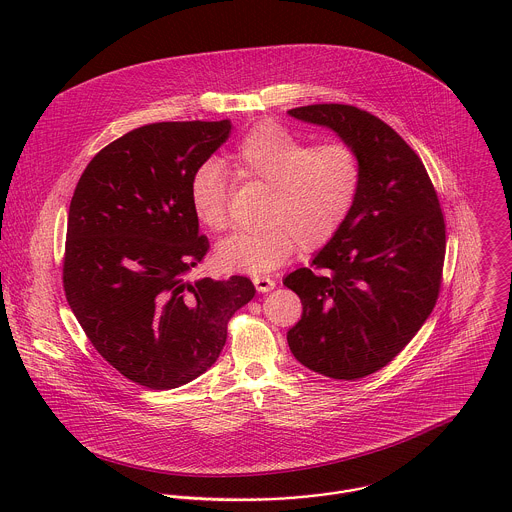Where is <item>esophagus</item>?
<instances>
[{"label":"esophagus","mask_w":512,"mask_h":512,"mask_svg":"<svg viewBox=\"0 0 512 512\" xmlns=\"http://www.w3.org/2000/svg\"><path fill=\"white\" fill-rule=\"evenodd\" d=\"M253 283H255L259 293H269V291L275 289V281L271 277H265V275L263 277H253Z\"/></svg>","instance_id":"1"}]
</instances>
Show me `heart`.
I'll return each instance as SVG.
<instances>
[{
  "label": "heart",
  "instance_id": "obj_1",
  "mask_svg": "<svg viewBox=\"0 0 512 512\" xmlns=\"http://www.w3.org/2000/svg\"><path fill=\"white\" fill-rule=\"evenodd\" d=\"M229 167L239 181L267 189L263 227L227 237L215 255L221 269L247 275L279 269L299 247L329 245L351 219L363 187V161L353 145H315L275 121L253 127L229 153ZM189 203L205 229L229 227V179L215 161L193 171Z\"/></svg>",
  "mask_w": 512,
  "mask_h": 512
}]
</instances>
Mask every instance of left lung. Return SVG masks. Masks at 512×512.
Returning a JSON list of instances; mask_svg holds the SVG:
<instances>
[{"instance_id": "1", "label": "left lung", "mask_w": 512, "mask_h": 512, "mask_svg": "<svg viewBox=\"0 0 512 512\" xmlns=\"http://www.w3.org/2000/svg\"><path fill=\"white\" fill-rule=\"evenodd\" d=\"M289 113L327 125L353 145L363 187L343 231L311 267L283 279L303 303L287 341L307 369L363 379L391 363L431 315L443 283L445 215L421 157L373 113L343 103Z\"/></svg>"}]
</instances>
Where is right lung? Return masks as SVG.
<instances>
[{"instance_id":"1","label":"right lung","mask_w":512,"mask_h":512,"mask_svg":"<svg viewBox=\"0 0 512 512\" xmlns=\"http://www.w3.org/2000/svg\"><path fill=\"white\" fill-rule=\"evenodd\" d=\"M231 121H161L105 145L81 173L67 215L63 291L95 351L147 389L181 387L221 355L249 277L183 275L209 249L189 179Z\"/></svg>"}]
</instances>
